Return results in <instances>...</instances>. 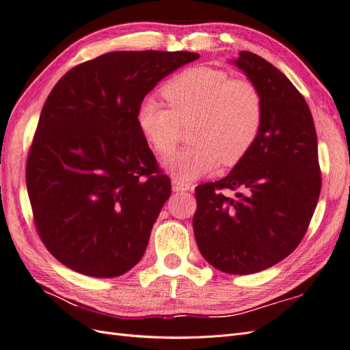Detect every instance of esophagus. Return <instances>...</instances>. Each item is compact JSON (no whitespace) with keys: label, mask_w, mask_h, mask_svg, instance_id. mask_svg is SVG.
<instances>
[{"label":"esophagus","mask_w":350,"mask_h":350,"mask_svg":"<svg viewBox=\"0 0 350 350\" xmlns=\"http://www.w3.org/2000/svg\"><path fill=\"white\" fill-rule=\"evenodd\" d=\"M172 188L176 193H183V191H193V185H189L187 183L179 181V179H172Z\"/></svg>","instance_id":"esophagus-1"}]
</instances>
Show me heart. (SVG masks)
I'll return each mask as SVG.
<instances>
[{
    "mask_svg": "<svg viewBox=\"0 0 350 350\" xmlns=\"http://www.w3.org/2000/svg\"><path fill=\"white\" fill-rule=\"evenodd\" d=\"M169 108L150 96L135 113L146 142L161 156H169L178 144L181 125L191 129L193 147L166 162L179 181L204 176L221 162H241L256 143L262 124L260 90L248 80L230 79L224 70L191 67L176 74L163 88Z\"/></svg>",
    "mask_w": 350,
    "mask_h": 350,
    "instance_id": "heart-1",
    "label": "heart"
}]
</instances>
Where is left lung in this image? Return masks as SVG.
Here are the masks:
<instances>
[{
  "label": "left lung",
  "instance_id": "1",
  "mask_svg": "<svg viewBox=\"0 0 350 350\" xmlns=\"http://www.w3.org/2000/svg\"><path fill=\"white\" fill-rule=\"evenodd\" d=\"M260 90L256 143L228 176L196 188L193 228L207 262L228 274L266 270L299 245L320 197L319 144L311 111L282 71L241 51L232 61ZM239 189L235 199L221 193Z\"/></svg>",
  "mask_w": 350,
  "mask_h": 350
}]
</instances>
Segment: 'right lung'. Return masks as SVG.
<instances>
[{
	"label": "right lung",
	"instance_id": "add662e5",
	"mask_svg": "<svg viewBox=\"0 0 350 350\" xmlns=\"http://www.w3.org/2000/svg\"><path fill=\"white\" fill-rule=\"evenodd\" d=\"M196 52L115 51L71 68L42 108L26 165L38 234L68 269L116 278L143 257L171 179L137 125L144 96Z\"/></svg>",
	"mask_w": 350,
	"mask_h": 350
}]
</instances>
